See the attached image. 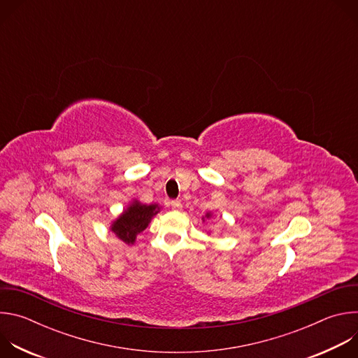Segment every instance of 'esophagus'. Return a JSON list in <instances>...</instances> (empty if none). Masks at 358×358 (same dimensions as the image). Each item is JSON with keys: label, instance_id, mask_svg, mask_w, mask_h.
Segmentation results:
<instances>
[{"label": "esophagus", "instance_id": "obj_1", "mask_svg": "<svg viewBox=\"0 0 358 358\" xmlns=\"http://www.w3.org/2000/svg\"><path fill=\"white\" fill-rule=\"evenodd\" d=\"M171 208L176 210V211H180V210L182 208L181 201H180V199H173V201H171Z\"/></svg>", "mask_w": 358, "mask_h": 358}]
</instances>
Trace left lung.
<instances>
[{"instance_id":"left-lung-1","label":"left lung","mask_w":358,"mask_h":358,"mask_svg":"<svg viewBox=\"0 0 358 358\" xmlns=\"http://www.w3.org/2000/svg\"><path fill=\"white\" fill-rule=\"evenodd\" d=\"M206 217H207V218H210V217H211V214H207V215H206Z\"/></svg>"}]
</instances>
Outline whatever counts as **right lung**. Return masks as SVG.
Returning a JSON list of instances; mask_svg holds the SVG:
<instances>
[{"mask_svg":"<svg viewBox=\"0 0 358 358\" xmlns=\"http://www.w3.org/2000/svg\"><path fill=\"white\" fill-rule=\"evenodd\" d=\"M159 211L160 208L157 203L144 206L138 201H133L129 208L112 224V231L127 245L134 243L136 236L147 228L151 218Z\"/></svg>","mask_w":358,"mask_h":358,"instance_id":"add662e5","label":"right lung"}]
</instances>
